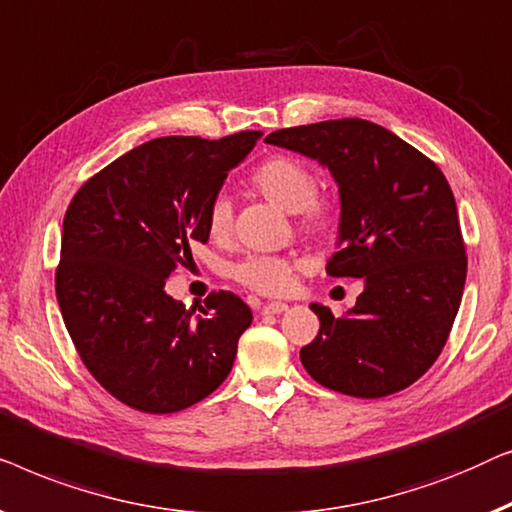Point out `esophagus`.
I'll use <instances>...</instances> for the list:
<instances>
[{"label": "esophagus", "mask_w": 512, "mask_h": 512, "mask_svg": "<svg viewBox=\"0 0 512 512\" xmlns=\"http://www.w3.org/2000/svg\"><path fill=\"white\" fill-rule=\"evenodd\" d=\"M283 311H287L285 301H269V304L262 306V313L264 315H280Z\"/></svg>", "instance_id": "1"}]
</instances>
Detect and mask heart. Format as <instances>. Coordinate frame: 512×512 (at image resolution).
Here are the masks:
<instances>
[{
    "mask_svg": "<svg viewBox=\"0 0 512 512\" xmlns=\"http://www.w3.org/2000/svg\"><path fill=\"white\" fill-rule=\"evenodd\" d=\"M250 185L266 201L297 215L301 232L311 236H331L341 225V206L334 199L318 197V176L304 162L287 155H273L259 162L250 174ZM234 227L232 199L220 194L208 208V232L213 239H227ZM299 262L290 257L250 255L234 264L232 278L248 290L280 297L294 285Z\"/></svg>",
    "mask_w": 512,
    "mask_h": 512,
    "instance_id": "b5f03b06",
    "label": "heart"
}]
</instances>
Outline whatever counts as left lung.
Wrapping results in <instances>:
<instances>
[{"label": "left lung", "mask_w": 512, "mask_h": 512, "mask_svg": "<svg viewBox=\"0 0 512 512\" xmlns=\"http://www.w3.org/2000/svg\"><path fill=\"white\" fill-rule=\"evenodd\" d=\"M329 169L341 199L334 278H362L343 318L311 304L320 334L301 364L329 390L380 399L406 390L441 355L466 283L457 204L441 169L376 122L343 118L264 139Z\"/></svg>", "instance_id": "obj_1"}]
</instances>
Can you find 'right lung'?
Masks as SVG:
<instances>
[{"mask_svg": "<svg viewBox=\"0 0 512 512\" xmlns=\"http://www.w3.org/2000/svg\"><path fill=\"white\" fill-rule=\"evenodd\" d=\"M259 136L141 143L71 199L57 304L83 364L127 406L176 413L206 399L232 371L250 308L232 292L185 308L164 283L192 257V241H208L211 201Z\"/></svg>", "mask_w": 512, "mask_h": 512, "instance_id": "right-lung-1", "label": "right lung"}]
</instances>
